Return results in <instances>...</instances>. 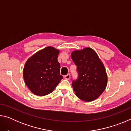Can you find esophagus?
Returning a JSON list of instances; mask_svg holds the SVG:
<instances>
[{
    "label": "esophagus",
    "mask_w": 131,
    "mask_h": 131,
    "mask_svg": "<svg viewBox=\"0 0 131 131\" xmlns=\"http://www.w3.org/2000/svg\"><path fill=\"white\" fill-rule=\"evenodd\" d=\"M64 78H65L66 80H69L70 78V74H68L67 75L64 76Z\"/></svg>",
    "instance_id": "1"
}]
</instances>
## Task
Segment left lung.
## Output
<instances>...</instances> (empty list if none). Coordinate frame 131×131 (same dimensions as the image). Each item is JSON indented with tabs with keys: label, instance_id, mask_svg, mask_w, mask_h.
<instances>
[{
	"label": "left lung",
	"instance_id": "1",
	"mask_svg": "<svg viewBox=\"0 0 131 131\" xmlns=\"http://www.w3.org/2000/svg\"><path fill=\"white\" fill-rule=\"evenodd\" d=\"M71 58L77 66L79 77L72 83L76 96L85 102H91L101 96L107 83L105 66L95 51L90 47L74 50Z\"/></svg>",
	"mask_w": 131,
	"mask_h": 131
}]
</instances>
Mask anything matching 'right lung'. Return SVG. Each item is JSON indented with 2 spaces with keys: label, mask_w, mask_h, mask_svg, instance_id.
I'll return each instance as SVG.
<instances>
[{
  "label": "right lung",
  "mask_w": 131,
  "mask_h": 131,
  "mask_svg": "<svg viewBox=\"0 0 131 131\" xmlns=\"http://www.w3.org/2000/svg\"><path fill=\"white\" fill-rule=\"evenodd\" d=\"M60 51L48 46L31 56L24 65L23 77L33 94L45 96L51 93L63 79L58 57Z\"/></svg>",
  "instance_id": "1"
}]
</instances>
